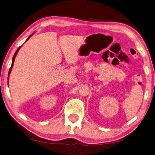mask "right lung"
<instances>
[{"label": "right lung", "instance_id": "right-lung-1", "mask_svg": "<svg viewBox=\"0 0 155 155\" xmlns=\"http://www.w3.org/2000/svg\"><path fill=\"white\" fill-rule=\"evenodd\" d=\"M32 35V34L31 35V36H30L28 39H27V40L28 39H29V38L31 37V36ZM26 40V41H27ZM21 47V46H20ZM20 47H19L18 49H17V50H16V51L15 52V54H14V55H13V60H12V66H11V67H10V69H9V73H8V79H9V75H10V73H11V71H12V67H13V62H14V61H15V56H16V55H17V54H18V51H19V50H20Z\"/></svg>", "mask_w": 155, "mask_h": 155}]
</instances>
